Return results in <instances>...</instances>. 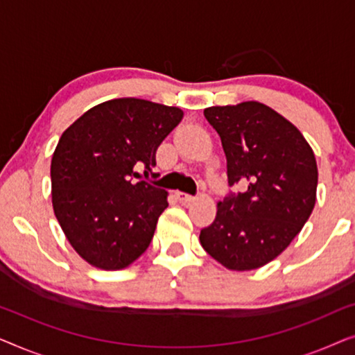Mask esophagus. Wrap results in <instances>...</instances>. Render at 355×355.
Here are the masks:
<instances>
[{
	"label": "esophagus",
	"mask_w": 355,
	"mask_h": 355,
	"mask_svg": "<svg viewBox=\"0 0 355 355\" xmlns=\"http://www.w3.org/2000/svg\"><path fill=\"white\" fill-rule=\"evenodd\" d=\"M176 197H178V200L182 203H191L193 200V196H191V193H186V192H176Z\"/></svg>",
	"instance_id": "obj_1"
}]
</instances>
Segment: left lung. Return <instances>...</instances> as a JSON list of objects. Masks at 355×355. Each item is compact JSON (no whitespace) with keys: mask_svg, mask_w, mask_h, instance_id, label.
Returning a JSON list of instances; mask_svg holds the SVG:
<instances>
[{"mask_svg":"<svg viewBox=\"0 0 355 355\" xmlns=\"http://www.w3.org/2000/svg\"><path fill=\"white\" fill-rule=\"evenodd\" d=\"M221 139L227 186L200 244L223 266L260 268L276 259L312 215L318 171L315 155L294 124L259 101L203 111Z\"/></svg>","mask_w":355,"mask_h":355,"instance_id":"1","label":"left lung"}]
</instances>
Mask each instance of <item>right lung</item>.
Returning <instances> with one entry per match:
<instances>
[{"mask_svg":"<svg viewBox=\"0 0 355 355\" xmlns=\"http://www.w3.org/2000/svg\"><path fill=\"white\" fill-rule=\"evenodd\" d=\"M182 111L139 98L96 105L62 132L51 159L53 210L85 261L121 270L152 242L166 191L142 181Z\"/></svg>","mask_w":355,"mask_h":355,"instance_id":"1","label":"right lung"}]
</instances>
